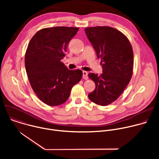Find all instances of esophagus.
Instances as JSON below:
<instances>
[{
    "label": "esophagus",
    "instance_id": "1",
    "mask_svg": "<svg viewBox=\"0 0 159 159\" xmlns=\"http://www.w3.org/2000/svg\"><path fill=\"white\" fill-rule=\"evenodd\" d=\"M83 79L85 80H87L88 79V74L86 71H83V76H82Z\"/></svg>",
    "mask_w": 159,
    "mask_h": 159
}]
</instances>
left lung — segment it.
I'll return each mask as SVG.
<instances>
[{
  "label": "left lung",
  "instance_id": "1",
  "mask_svg": "<svg viewBox=\"0 0 159 159\" xmlns=\"http://www.w3.org/2000/svg\"><path fill=\"white\" fill-rule=\"evenodd\" d=\"M85 32L102 66V74L100 75L88 74L96 84L94 90L88 96L98 105L107 106L120 96L131 79L132 47L128 38L115 28L89 27L85 29Z\"/></svg>",
  "mask_w": 159,
  "mask_h": 159
}]
</instances>
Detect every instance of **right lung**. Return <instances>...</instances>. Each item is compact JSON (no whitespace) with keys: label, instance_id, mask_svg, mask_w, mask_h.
Returning <instances> with one entry per match:
<instances>
[{"label":"right lung","instance_id":"add662e5","mask_svg":"<svg viewBox=\"0 0 159 159\" xmlns=\"http://www.w3.org/2000/svg\"><path fill=\"white\" fill-rule=\"evenodd\" d=\"M79 28L57 26L39 30L25 53V67L33 91L44 104L56 106L69 98L82 79L80 70H70L61 61Z\"/></svg>","mask_w":159,"mask_h":159}]
</instances>
